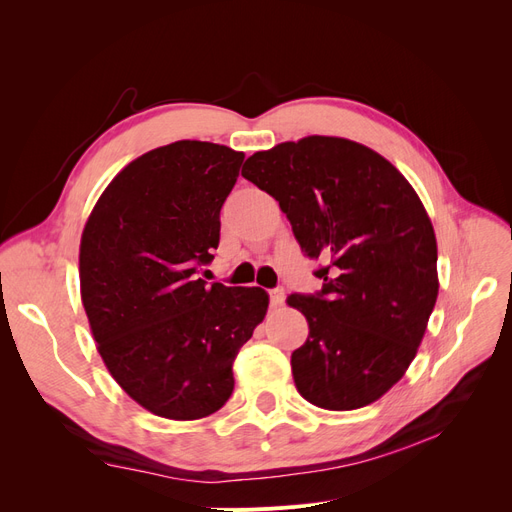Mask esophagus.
<instances>
[{"mask_svg": "<svg viewBox=\"0 0 512 512\" xmlns=\"http://www.w3.org/2000/svg\"><path fill=\"white\" fill-rule=\"evenodd\" d=\"M269 297H271V305H282L284 299H286V290L282 286H277L273 290H269Z\"/></svg>", "mask_w": 512, "mask_h": 512, "instance_id": "34e87169", "label": "esophagus"}]
</instances>
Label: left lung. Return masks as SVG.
<instances>
[{"label": "left lung", "instance_id": "left-lung-1", "mask_svg": "<svg viewBox=\"0 0 512 512\" xmlns=\"http://www.w3.org/2000/svg\"><path fill=\"white\" fill-rule=\"evenodd\" d=\"M241 175L271 194L322 288L288 305L309 335L292 352L297 391L356 410L406 374L438 299V245L412 185L380 153L335 136L258 151Z\"/></svg>", "mask_w": 512, "mask_h": 512}]
</instances>
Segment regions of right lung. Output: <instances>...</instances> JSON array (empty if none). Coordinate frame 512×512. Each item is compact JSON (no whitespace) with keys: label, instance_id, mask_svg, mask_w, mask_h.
<instances>
[{"label":"right lung","instance_id":"add662e5","mask_svg":"<svg viewBox=\"0 0 512 512\" xmlns=\"http://www.w3.org/2000/svg\"><path fill=\"white\" fill-rule=\"evenodd\" d=\"M243 158L200 141L153 149L108 183L83 230L81 299L102 361L136 404L173 421L226 404L232 363L269 307L258 286L196 277Z\"/></svg>","mask_w":512,"mask_h":512}]
</instances>
